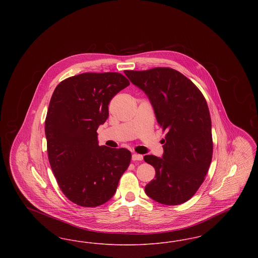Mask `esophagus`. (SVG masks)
<instances>
[{
    "label": "esophagus",
    "mask_w": 258,
    "mask_h": 258,
    "mask_svg": "<svg viewBox=\"0 0 258 258\" xmlns=\"http://www.w3.org/2000/svg\"><path fill=\"white\" fill-rule=\"evenodd\" d=\"M133 160H143V156L142 155H139V154H134L133 157H132Z\"/></svg>",
    "instance_id": "34e87169"
}]
</instances>
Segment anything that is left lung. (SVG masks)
Instances as JSON below:
<instances>
[{"mask_svg":"<svg viewBox=\"0 0 258 258\" xmlns=\"http://www.w3.org/2000/svg\"><path fill=\"white\" fill-rule=\"evenodd\" d=\"M150 99L163 132V155L144 160L156 169L145 186L153 200L180 205L196 195L204 182L213 156L212 123L206 99L184 74L170 68L124 71Z\"/></svg>","mask_w":258,"mask_h":258,"instance_id":"left-lung-1","label":"left lung"}]
</instances>
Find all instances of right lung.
Returning <instances> with one entry per match:
<instances>
[{
	"mask_svg": "<svg viewBox=\"0 0 258 258\" xmlns=\"http://www.w3.org/2000/svg\"><path fill=\"white\" fill-rule=\"evenodd\" d=\"M128 85L118 73H86L62 80L51 97L45 119L50 166L62 194L79 206L107 202L130 165L132 153L98 146L97 133L112 98Z\"/></svg>",
	"mask_w": 258,
	"mask_h": 258,
	"instance_id": "obj_1",
	"label": "right lung"
}]
</instances>
